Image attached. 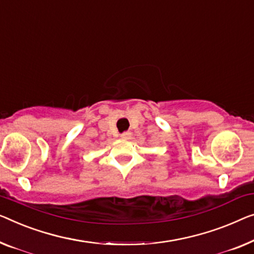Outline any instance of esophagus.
Listing matches in <instances>:
<instances>
[{"instance_id": "34e87169", "label": "esophagus", "mask_w": 254, "mask_h": 254, "mask_svg": "<svg viewBox=\"0 0 254 254\" xmlns=\"http://www.w3.org/2000/svg\"><path fill=\"white\" fill-rule=\"evenodd\" d=\"M130 137H131L130 132H124V133L121 134V138H123V139H128Z\"/></svg>"}]
</instances>
